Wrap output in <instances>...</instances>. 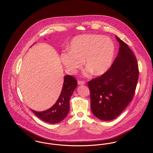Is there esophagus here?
Instances as JSON below:
<instances>
[{
    "instance_id": "34e87169",
    "label": "esophagus",
    "mask_w": 153,
    "mask_h": 153,
    "mask_svg": "<svg viewBox=\"0 0 153 153\" xmlns=\"http://www.w3.org/2000/svg\"><path fill=\"white\" fill-rule=\"evenodd\" d=\"M85 82L84 81H78V84L79 85H83V84H85Z\"/></svg>"
}]
</instances>
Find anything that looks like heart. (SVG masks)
Masks as SVG:
<instances>
[{"label":"heart","instance_id":"b5f03b06","mask_svg":"<svg viewBox=\"0 0 153 153\" xmlns=\"http://www.w3.org/2000/svg\"><path fill=\"white\" fill-rule=\"evenodd\" d=\"M115 53L113 42L100 35H81L72 41L70 50L62 53L61 58L67 71L74 74L82 67L84 59L88 66L85 72L89 75L105 73L112 64Z\"/></svg>","mask_w":153,"mask_h":153}]
</instances>
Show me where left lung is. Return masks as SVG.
<instances>
[{
  "label": "left lung",
  "instance_id": "obj_1",
  "mask_svg": "<svg viewBox=\"0 0 153 153\" xmlns=\"http://www.w3.org/2000/svg\"><path fill=\"white\" fill-rule=\"evenodd\" d=\"M120 44L117 57L101 76L88 81L91 108L102 120L115 119L133 99L139 77L136 57L127 44L116 36Z\"/></svg>",
  "mask_w": 153,
  "mask_h": 153
}]
</instances>
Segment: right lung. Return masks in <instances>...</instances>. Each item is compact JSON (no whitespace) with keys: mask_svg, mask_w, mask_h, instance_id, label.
I'll return each instance as SVG.
<instances>
[{"mask_svg":"<svg viewBox=\"0 0 153 153\" xmlns=\"http://www.w3.org/2000/svg\"><path fill=\"white\" fill-rule=\"evenodd\" d=\"M61 94L56 102L49 109L42 112L31 109L33 112L44 122L49 123H59L65 118L69 112V100L77 85V81L71 75L64 78Z\"/></svg>","mask_w":153,"mask_h":153,"instance_id":"obj_1","label":"right lung"}]
</instances>
